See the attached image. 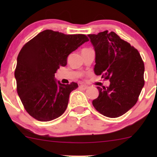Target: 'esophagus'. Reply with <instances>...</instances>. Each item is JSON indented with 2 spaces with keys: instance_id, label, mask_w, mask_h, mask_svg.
Masks as SVG:
<instances>
[{
  "instance_id": "34e87169",
  "label": "esophagus",
  "mask_w": 157,
  "mask_h": 157,
  "mask_svg": "<svg viewBox=\"0 0 157 157\" xmlns=\"http://www.w3.org/2000/svg\"><path fill=\"white\" fill-rule=\"evenodd\" d=\"M79 88L82 90H86L88 88H89V86H86V85H80L79 86Z\"/></svg>"
}]
</instances>
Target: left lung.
Wrapping results in <instances>:
<instances>
[{
  "label": "left lung",
  "instance_id": "1",
  "mask_svg": "<svg viewBox=\"0 0 157 157\" xmlns=\"http://www.w3.org/2000/svg\"><path fill=\"white\" fill-rule=\"evenodd\" d=\"M88 36L96 52L94 72L110 81L109 87H97L99 95L92 104L105 117H121L138 101L144 86V63L138 50L114 32Z\"/></svg>",
  "mask_w": 157,
  "mask_h": 157
}]
</instances>
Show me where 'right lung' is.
I'll return each mask as SVG.
<instances>
[{"mask_svg":"<svg viewBox=\"0 0 157 157\" xmlns=\"http://www.w3.org/2000/svg\"><path fill=\"white\" fill-rule=\"evenodd\" d=\"M89 40L84 34H66L46 30L28 41L18 53L15 78L25 111L40 121L59 117L67 108L70 93L78 84H62L54 74L66 66L67 57Z\"/></svg>","mask_w":157,"mask_h":157,"instance_id":"1","label":"right lung"}]
</instances>
